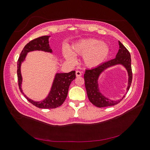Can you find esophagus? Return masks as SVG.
<instances>
[{
  "instance_id": "esophagus-1",
  "label": "esophagus",
  "mask_w": 150,
  "mask_h": 150,
  "mask_svg": "<svg viewBox=\"0 0 150 150\" xmlns=\"http://www.w3.org/2000/svg\"><path fill=\"white\" fill-rule=\"evenodd\" d=\"M81 75H82V72H81V71H76V77H79Z\"/></svg>"
}]
</instances>
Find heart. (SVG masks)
<instances>
[{"label": "heart", "mask_w": 150, "mask_h": 150, "mask_svg": "<svg viewBox=\"0 0 150 150\" xmlns=\"http://www.w3.org/2000/svg\"><path fill=\"white\" fill-rule=\"evenodd\" d=\"M110 47L101 40L94 39L81 40L72 46L71 50L65 47L63 56L71 64L76 62L74 56H83L84 64L88 67H97L106 59L110 54Z\"/></svg>", "instance_id": "b5f03b06"}]
</instances>
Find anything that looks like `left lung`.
<instances>
[{
    "label": "left lung",
    "instance_id": "1",
    "mask_svg": "<svg viewBox=\"0 0 150 150\" xmlns=\"http://www.w3.org/2000/svg\"><path fill=\"white\" fill-rule=\"evenodd\" d=\"M120 49L116 57L113 59L108 61L99 65L98 66L91 69H86L84 75L85 87L87 92L88 97L90 102L98 108L111 106L118 104L122 99L117 101H112L106 98L100 93L99 89L98 79L100 74L107 68L117 64L123 66L128 71V84L127 91H128L132 82V69H131V59L130 53L120 41H119Z\"/></svg>",
    "mask_w": 150,
    "mask_h": 150
}]
</instances>
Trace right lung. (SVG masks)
Wrapping results in <instances>:
<instances>
[{
	"instance_id": "1",
	"label": "right lung",
	"mask_w": 150,
	"mask_h": 150,
	"mask_svg": "<svg viewBox=\"0 0 150 150\" xmlns=\"http://www.w3.org/2000/svg\"><path fill=\"white\" fill-rule=\"evenodd\" d=\"M50 36L44 35L36 38L27 44L20 54L17 61V78L18 84L21 93L24 95L28 101L33 105L39 108L53 109L61 106L64 102L67 96L68 90L71 82L76 78V71H72L68 73H57L54 78L51 91L46 98L41 101H34L27 97L22 92L21 84L22 78L21 72L22 62L25 59L27 54L30 51H42L47 52H52V49L49 44Z\"/></svg>"
}]
</instances>
